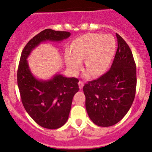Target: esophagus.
<instances>
[{
    "label": "esophagus",
    "mask_w": 152,
    "mask_h": 152,
    "mask_svg": "<svg viewBox=\"0 0 152 152\" xmlns=\"http://www.w3.org/2000/svg\"><path fill=\"white\" fill-rule=\"evenodd\" d=\"M78 85H79V88L80 89H82L83 88V86H84V83L83 82V81L80 80L79 83H78Z\"/></svg>",
    "instance_id": "34e87169"
}]
</instances>
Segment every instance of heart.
<instances>
[{
    "instance_id": "1",
    "label": "heart",
    "mask_w": 152,
    "mask_h": 152,
    "mask_svg": "<svg viewBox=\"0 0 152 152\" xmlns=\"http://www.w3.org/2000/svg\"><path fill=\"white\" fill-rule=\"evenodd\" d=\"M71 51L65 56L69 69L77 72L80 66V61L86 59V73L91 77H96L104 74L112 62L116 51V41L114 37L109 35L86 34L75 40Z\"/></svg>"
}]
</instances>
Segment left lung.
Listing matches in <instances>:
<instances>
[{
  "label": "left lung",
  "mask_w": 152,
  "mask_h": 152,
  "mask_svg": "<svg viewBox=\"0 0 152 152\" xmlns=\"http://www.w3.org/2000/svg\"><path fill=\"white\" fill-rule=\"evenodd\" d=\"M117 52L110 69L85 84L86 108L90 119L101 127L115 125L131 107L136 89V66L130 47L116 33Z\"/></svg>",
  "instance_id": "obj_1"
}]
</instances>
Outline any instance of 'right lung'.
Masks as SVG:
<instances>
[{
	"instance_id": "right-lung-1",
	"label": "right lung",
	"mask_w": 152,
	"mask_h": 152,
	"mask_svg": "<svg viewBox=\"0 0 152 152\" xmlns=\"http://www.w3.org/2000/svg\"><path fill=\"white\" fill-rule=\"evenodd\" d=\"M70 32L45 29L24 46L17 70V84L24 109L36 123L48 129H57L67 121L73 96L79 91L77 78L56 75L48 80H39L31 73L27 58L42 42L61 41Z\"/></svg>"
}]
</instances>
